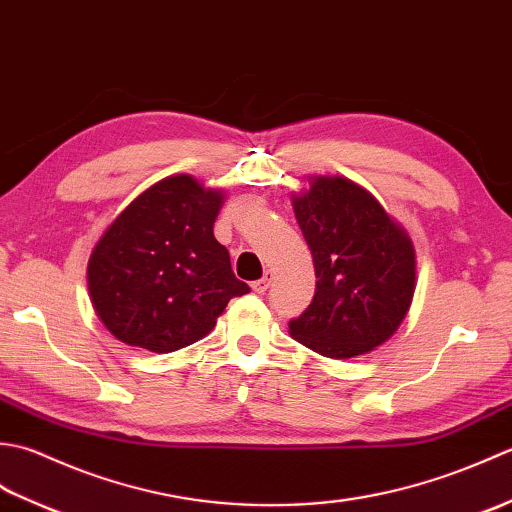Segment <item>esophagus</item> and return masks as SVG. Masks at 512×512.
Segmentation results:
<instances>
[{
    "label": "esophagus",
    "instance_id": "34e87169",
    "mask_svg": "<svg viewBox=\"0 0 512 512\" xmlns=\"http://www.w3.org/2000/svg\"><path fill=\"white\" fill-rule=\"evenodd\" d=\"M270 284H273V270H266L262 279L253 281V290L255 292H266L270 288Z\"/></svg>",
    "mask_w": 512,
    "mask_h": 512
}]
</instances>
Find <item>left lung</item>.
I'll use <instances>...</instances> for the list:
<instances>
[{
	"label": "left lung",
	"instance_id": "1",
	"mask_svg": "<svg viewBox=\"0 0 512 512\" xmlns=\"http://www.w3.org/2000/svg\"><path fill=\"white\" fill-rule=\"evenodd\" d=\"M310 246L317 288L290 336L328 358L376 350L400 328L416 292V248L394 217L361 184L310 176L292 193Z\"/></svg>",
	"mask_w": 512,
	"mask_h": 512
}]
</instances>
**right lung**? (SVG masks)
Returning a JSON list of instances; mask_svg holds the SVG:
<instances>
[{
  "instance_id": "1",
  "label": "right lung",
  "mask_w": 512,
  "mask_h": 512,
  "mask_svg": "<svg viewBox=\"0 0 512 512\" xmlns=\"http://www.w3.org/2000/svg\"><path fill=\"white\" fill-rule=\"evenodd\" d=\"M222 204V189L178 173L151 184L105 228L88 262V290L118 341L176 352L209 334L228 301L250 292L213 235Z\"/></svg>"
}]
</instances>
